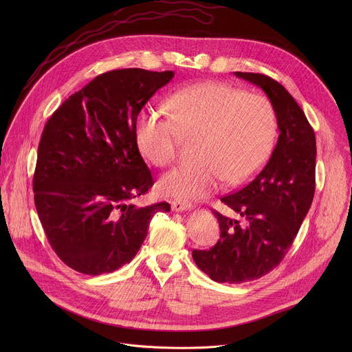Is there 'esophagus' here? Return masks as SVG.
Masks as SVG:
<instances>
[{"mask_svg": "<svg viewBox=\"0 0 352 352\" xmlns=\"http://www.w3.org/2000/svg\"><path fill=\"white\" fill-rule=\"evenodd\" d=\"M190 208H192V205L188 204V202H185V200H178V199H175V200H173V202H171V209H173V212H184V210H189Z\"/></svg>", "mask_w": 352, "mask_h": 352, "instance_id": "esophagus-1", "label": "esophagus"}]
</instances>
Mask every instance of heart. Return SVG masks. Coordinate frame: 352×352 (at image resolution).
Here are the masks:
<instances>
[{"label": "heart", "mask_w": 352, "mask_h": 352, "mask_svg": "<svg viewBox=\"0 0 352 352\" xmlns=\"http://www.w3.org/2000/svg\"><path fill=\"white\" fill-rule=\"evenodd\" d=\"M168 113L144 109L135 136L142 155L157 167L173 164L184 139L197 140L190 167L175 168L159 181L162 193L205 199L223 184L238 186L269 160L277 140V116L270 100L221 82L177 90Z\"/></svg>", "instance_id": "obj_1"}]
</instances>
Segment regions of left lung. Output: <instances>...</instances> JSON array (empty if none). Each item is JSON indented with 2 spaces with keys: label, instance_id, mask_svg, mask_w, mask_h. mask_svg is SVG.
Masks as SVG:
<instances>
[{
  "label": "left lung",
  "instance_id": "obj_1",
  "mask_svg": "<svg viewBox=\"0 0 352 352\" xmlns=\"http://www.w3.org/2000/svg\"><path fill=\"white\" fill-rule=\"evenodd\" d=\"M234 74L267 94L280 135L261 173L221 197L236 217L213 210L221 231L217 243L192 252L200 270L230 284L261 278L280 265L312 205L316 167L314 128L285 87L267 75Z\"/></svg>",
  "mask_w": 352,
  "mask_h": 352
}]
</instances>
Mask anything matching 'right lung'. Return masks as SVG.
<instances>
[{
    "instance_id": "1",
    "label": "right lung",
    "mask_w": 352,
    "mask_h": 352,
    "mask_svg": "<svg viewBox=\"0 0 352 352\" xmlns=\"http://www.w3.org/2000/svg\"><path fill=\"white\" fill-rule=\"evenodd\" d=\"M173 71L114 69L69 96L44 125L33 175L34 205L58 258L90 276L129 263L167 202L132 200L153 182L135 136L136 118Z\"/></svg>"
}]
</instances>
